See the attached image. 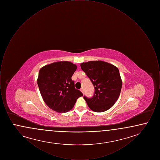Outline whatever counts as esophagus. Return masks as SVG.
<instances>
[{"instance_id":"obj_1","label":"esophagus","mask_w":160,"mask_h":160,"mask_svg":"<svg viewBox=\"0 0 160 160\" xmlns=\"http://www.w3.org/2000/svg\"><path fill=\"white\" fill-rule=\"evenodd\" d=\"M80 91H81V92L83 93H84V89L83 88H82L81 89H80Z\"/></svg>"}]
</instances>
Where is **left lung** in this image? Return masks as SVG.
Wrapping results in <instances>:
<instances>
[{"label":"left lung","instance_id":"obj_1","mask_svg":"<svg viewBox=\"0 0 160 160\" xmlns=\"http://www.w3.org/2000/svg\"><path fill=\"white\" fill-rule=\"evenodd\" d=\"M80 66L95 88L92 98L83 97L89 107L96 112L110 108L118 99L122 88L118 68L103 61H89L81 63Z\"/></svg>","mask_w":160,"mask_h":160}]
</instances>
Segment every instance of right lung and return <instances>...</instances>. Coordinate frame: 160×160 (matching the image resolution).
Returning a JSON list of instances; mask_svg holds the SVG:
<instances>
[{
	"label": "right lung",
	"instance_id": "right-lung-1",
	"mask_svg": "<svg viewBox=\"0 0 160 160\" xmlns=\"http://www.w3.org/2000/svg\"><path fill=\"white\" fill-rule=\"evenodd\" d=\"M77 66L68 61L54 62L43 67L39 71L37 83L46 104L59 113L73 108L83 93L75 88L71 77Z\"/></svg>",
	"mask_w": 160,
	"mask_h": 160
}]
</instances>
